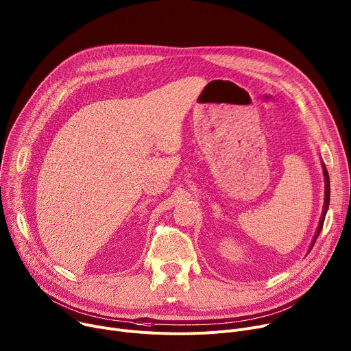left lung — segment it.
Listing matches in <instances>:
<instances>
[{
	"instance_id": "1",
	"label": "left lung",
	"mask_w": 351,
	"mask_h": 351,
	"mask_svg": "<svg viewBox=\"0 0 351 351\" xmlns=\"http://www.w3.org/2000/svg\"><path fill=\"white\" fill-rule=\"evenodd\" d=\"M324 176H325V205H324V212H322V217H321V221H319V226H318V230H317V234L314 237V241H313V245H311V248L314 247L319 232L322 230V226H324V221H325V216H326V212H328V208H329V201H330V184H329V174H328V170L326 167L324 166Z\"/></svg>"
}]
</instances>
